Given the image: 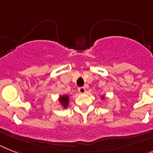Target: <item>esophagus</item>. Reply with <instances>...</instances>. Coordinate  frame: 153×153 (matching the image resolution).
<instances>
[{"mask_svg":"<svg viewBox=\"0 0 153 153\" xmlns=\"http://www.w3.org/2000/svg\"><path fill=\"white\" fill-rule=\"evenodd\" d=\"M78 92L81 93V94H84L85 92V87H80V88H78Z\"/></svg>","mask_w":153,"mask_h":153,"instance_id":"esophagus-1","label":"esophagus"}]
</instances>
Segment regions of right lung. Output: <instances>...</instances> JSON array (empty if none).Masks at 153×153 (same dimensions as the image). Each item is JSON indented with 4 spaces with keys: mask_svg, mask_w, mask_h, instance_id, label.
<instances>
[{
    "mask_svg": "<svg viewBox=\"0 0 153 153\" xmlns=\"http://www.w3.org/2000/svg\"><path fill=\"white\" fill-rule=\"evenodd\" d=\"M60 102L63 105L64 107H67L68 105V95H65V96H61L59 99Z\"/></svg>",
    "mask_w": 153,
    "mask_h": 153,
    "instance_id": "add662e5",
    "label": "right lung"
}]
</instances>
